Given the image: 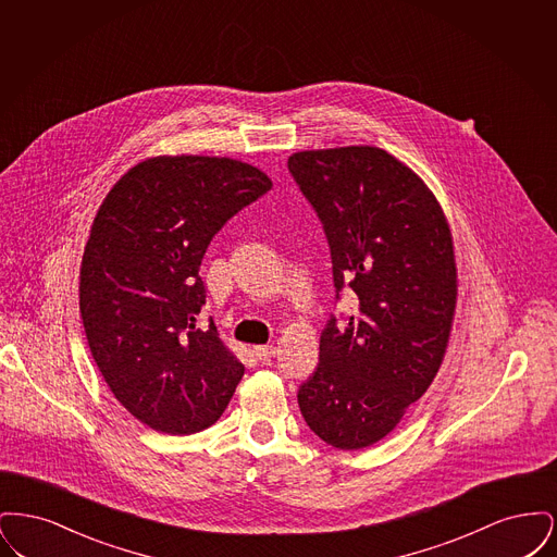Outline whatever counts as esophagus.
<instances>
[{"label":"esophagus","instance_id":"34e87169","mask_svg":"<svg viewBox=\"0 0 557 557\" xmlns=\"http://www.w3.org/2000/svg\"><path fill=\"white\" fill-rule=\"evenodd\" d=\"M275 352H277V346H255V355H257V357H259L263 363L271 361V357H275Z\"/></svg>","mask_w":557,"mask_h":557}]
</instances>
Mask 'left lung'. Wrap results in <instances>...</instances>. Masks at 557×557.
I'll return each mask as SVG.
<instances>
[{
    "instance_id": "8db88e82",
    "label": "left lung",
    "mask_w": 557,
    "mask_h": 557,
    "mask_svg": "<svg viewBox=\"0 0 557 557\" xmlns=\"http://www.w3.org/2000/svg\"><path fill=\"white\" fill-rule=\"evenodd\" d=\"M288 169L323 223L336 298L345 286L357 296L346 323L323 327L298 407L327 445L366 449L397 428L447 352L457 305L449 223L424 180L382 148L302 150Z\"/></svg>"
}]
</instances>
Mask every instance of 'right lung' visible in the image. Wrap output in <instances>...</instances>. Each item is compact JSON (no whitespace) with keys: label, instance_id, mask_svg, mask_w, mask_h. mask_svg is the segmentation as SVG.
Listing matches in <instances>:
<instances>
[{"label":"right lung","instance_id":"right-lung-1","mask_svg":"<svg viewBox=\"0 0 557 557\" xmlns=\"http://www.w3.org/2000/svg\"><path fill=\"white\" fill-rule=\"evenodd\" d=\"M271 189L265 173L227 157H154L108 191L81 261L87 345L112 395L141 424L194 434L214 424L244 366L211 321L198 275L214 234Z\"/></svg>","mask_w":557,"mask_h":557}]
</instances>
